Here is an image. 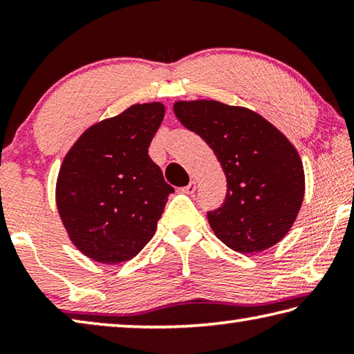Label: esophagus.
Masks as SVG:
<instances>
[{
    "instance_id": "34e87169",
    "label": "esophagus",
    "mask_w": 354,
    "mask_h": 354,
    "mask_svg": "<svg viewBox=\"0 0 354 354\" xmlns=\"http://www.w3.org/2000/svg\"><path fill=\"white\" fill-rule=\"evenodd\" d=\"M195 190H196V181H190L185 187L181 189L183 194H187V195H192Z\"/></svg>"
}]
</instances>
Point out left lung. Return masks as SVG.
Returning a JSON list of instances; mask_svg holds the SVG:
<instances>
[{
  "label": "left lung",
  "instance_id": "obj_1",
  "mask_svg": "<svg viewBox=\"0 0 354 354\" xmlns=\"http://www.w3.org/2000/svg\"><path fill=\"white\" fill-rule=\"evenodd\" d=\"M173 111L214 149L226 175L225 203L207 212L214 234L243 254L283 241L304 198L303 162L290 140L242 106L194 100L176 101Z\"/></svg>",
  "mask_w": 354,
  "mask_h": 354
}]
</instances>
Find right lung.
Returning <instances> with one entry per match:
<instances>
[{
  "instance_id": "1",
  "label": "right lung",
  "mask_w": 354,
  "mask_h": 354,
  "mask_svg": "<svg viewBox=\"0 0 354 354\" xmlns=\"http://www.w3.org/2000/svg\"><path fill=\"white\" fill-rule=\"evenodd\" d=\"M165 115L159 101L101 120L65 154L56 206L71 243L101 263L133 259L151 241L175 192L148 156Z\"/></svg>"
}]
</instances>
